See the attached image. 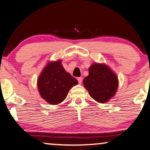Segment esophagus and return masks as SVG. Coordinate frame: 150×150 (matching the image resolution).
I'll list each match as a JSON object with an SVG mask.
<instances>
[{
    "instance_id": "esophagus-1",
    "label": "esophagus",
    "mask_w": 150,
    "mask_h": 150,
    "mask_svg": "<svg viewBox=\"0 0 150 150\" xmlns=\"http://www.w3.org/2000/svg\"><path fill=\"white\" fill-rule=\"evenodd\" d=\"M82 77H78L77 78V80H78V82H79V84H81L82 83Z\"/></svg>"
}]
</instances>
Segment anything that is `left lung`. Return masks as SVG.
Returning a JSON list of instances; mask_svg holds the SVG:
<instances>
[{"mask_svg":"<svg viewBox=\"0 0 150 150\" xmlns=\"http://www.w3.org/2000/svg\"><path fill=\"white\" fill-rule=\"evenodd\" d=\"M89 75L83 79L84 87L90 96L98 103H106L112 98L118 88L115 73L105 64L94 63L90 67Z\"/></svg>","mask_w":150,"mask_h":150,"instance_id":"1","label":"left lung"}]
</instances>
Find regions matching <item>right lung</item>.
<instances>
[{
	"label": "right lung",
	"instance_id": "obj_1",
	"mask_svg": "<svg viewBox=\"0 0 150 150\" xmlns=\"http://www.w3.org/2000/svg\"><path fill=\"white\" fill-rule=\"evenodd\" d=\"M77 83V80L65 71L60 60L48 62L37 79L40 96L51 105L62 103L69 90Z\"/></svg>",
	"mask_w": 150,
	"mask_h": 150
}]
</instances>
